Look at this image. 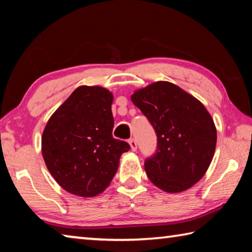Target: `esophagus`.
Listing matches in <instances>:
<instances>
[{
  "label": "esophagus",
  "instance_id": "1",
  "mask_svg": "<svg viewBox=\"0 0 252 252\" xmlns=\"http://www.w3.org/2000/svg\"><path fill=\"white\" fill-rule=\"evenodd\" d=\"M129 144L132 151H136V148H138V144H136V141L134 139H130L129 140Z\"/></svg>",
  "mask_w": 252,
  "mask_h": 252
}]
</instances>
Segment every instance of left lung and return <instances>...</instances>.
<instances>
[{
  "label": "left lung",
  "mask_w": 252,
  "mask_h": 252,
  "mask_svg": "<svg viewBox=\"0 0 252 252\" xmlns=\"http://www.w3.org/2000/svg\"><path fill=\"white\" fill-rule=\"evenodd\" d=\"M131 101L156 130V155L144 163L148 178L159 189L179 193L206 174L215 156L217 129L201 102L180 87L158 81L138 89Z\"/></svg>",
  "instance_id": "1"
}]
</instances>
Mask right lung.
Masks as SVG:
<instances>
[{
	"instance_id": "1",
	"label": "right lung",
	"mask_w": 252,
	"mask_h": 252,
	"mask_svg": "<svg viewBox=\"0 0 252 252\" xmlns=\"http://www.w3.org/2000/svg\"><path fill=\"white\" fill-rule=\"evenodd\" d=\"M113 94L99 85H81L55 110L42 133L45 165L59 186L83 198L100 194L130 146L113 138Z\"/></svg>"
}]
</instances>
